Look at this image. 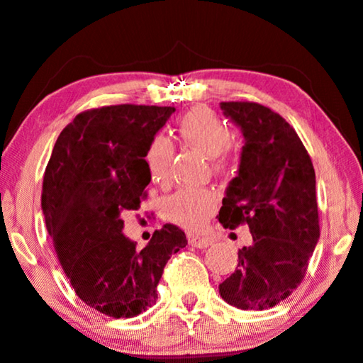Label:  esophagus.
<instances>
[{
    "mask_svg": "<svg viewBox=\"0 0 363 363\" xmlns=\"http://www.w3.org/2000/svg\"><path fill=\"white\" fill-rule=\"evenodd\" d=\"M189 245H193L196 248H206L211 245V240L206 237H199V235H189Z\"/></svg>",
    "mask_w": 363,
    "mask_h": 363,
    "instance_id": "1",
    "label": "esophagus"
}]
</instances>
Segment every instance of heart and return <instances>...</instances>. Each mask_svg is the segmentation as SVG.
Masks as SVG:
<instances>
[{
	"mask_svg": "<svg viewBox=\"0 0 363 363\" xmlns=\"http://www.w3.org/2000/svg\"><path fill=\"white\" fill-rule=\"evenodd\" d=\"M177 132L187 145L213 157V170L216 174L228 172L235 162V152L231 147V130L221 116L206 106L193 108L181 118ZM174 159L172 142L164 135H155L148 142L143 154L152 181L165 184L170 177V167ZM220 194L211 187H191L181 189L167 198L164 211L167 220L191 231H199L208 225L215 215Z\"/></svg>",
	"mask_w": 363,
	"mask_h": 363,
	"instance_id": "1",
	"label": "heart"
}]
</instances>
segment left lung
<instances>
[{
  "mask_svg": "<svg viewBox=\"0 0 363 363\" xmlns=\"http://www.w3.org/2000/svg\"><path fill=\"white\" fill-rule=\"evenodd\" d=\"M221 110L242 128L245 145L218 220L231 230L248 225L253 245L238 250V269L220 294L231 306L262 311L289 298L306 276L320 238L316 176L279 113L253 101H223Z\"/></svg>",
  "mask_w": 363,
  "mask_h": 363,
  "instance_id": "8db88e82",
  "label": "left lung"
}]
</instances>
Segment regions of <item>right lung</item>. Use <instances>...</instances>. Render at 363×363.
Here are the masks:
<instances>
[{
  "label": "right lung",
  "instance_id": "obj_1",
  "mask_svg": "<svg viewBox=\"0 0 363 363\" xmlns=\"http://www.w3.org/2000/svg\"><path fill=\"white\" fill-rule=\"evenodd\" d=\"M174 111L145 104L82 111L60 132L43 174V216L65 276L87 306L116 320L155 303L165 264L187 245L170 223L142 250L123 235V218L147 199L145 148Z\"/></svg>",
  "mask_w": 363,
  "mask_h": 363
}]
</instances>
